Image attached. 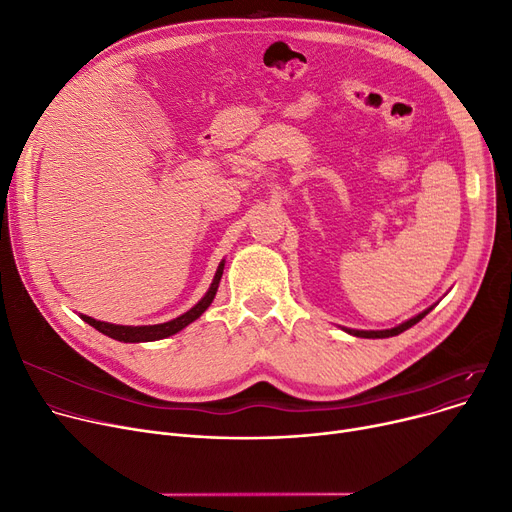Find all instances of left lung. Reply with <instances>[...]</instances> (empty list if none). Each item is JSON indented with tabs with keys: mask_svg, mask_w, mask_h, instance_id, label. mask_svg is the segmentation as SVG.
I'll list each match as a JSON object with an SVG mask.
<instances>
[{
	"mask_svg": "<svg viewBox=\"0 0 512 512\" xmlns=\"http://www.w3.org/2000/svg\"><path fill=\"white\" fill-rule=\"evenodd\" d=\"M429 311H432V307L425 309L423 313H419V315H415V317H411L409 321H405V324H400V326L390 328V330H346V332L353 334V336H359V338H390V336H398L400 332H405V330H409L411 326H415L417 321H421Z\"/></svg>",
	"mask_w": 512,
	"mask_h": 512,
	"instance_id": "obj_1",
	"label": "left lung"
}]
</instances>
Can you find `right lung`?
Returning a JSON list of instances; mask_svg holds the SVG:
<instances>
[{
    "mask_svg": "<svg viewBox=\"0 0 512 512\" xmlns=\"http://www.w3.org/2000/svg\"><path fill=\"white\" fill-rule=\"evenodd\" d=\"M222 274H224V261L220 263L218 272H215L213 282H211L209 290L205 292V297L193 309H188L186 313H182L180 317H176L172 321H166V324H155V326H116V324H107V321H97V319H93L89 315H80V317H83V321H87L89 326H93L101 334L110 336L114 340H120V342H153V340L168 338V336L184 330L188 324H193L197 317L203 315V311L211 305L215 292H218Z\"/></svg>",
    "mask_w": 512,
    "mask_h": 512,
    "instance_id": "1",
    "label": "right lung"
}]
</instances>
